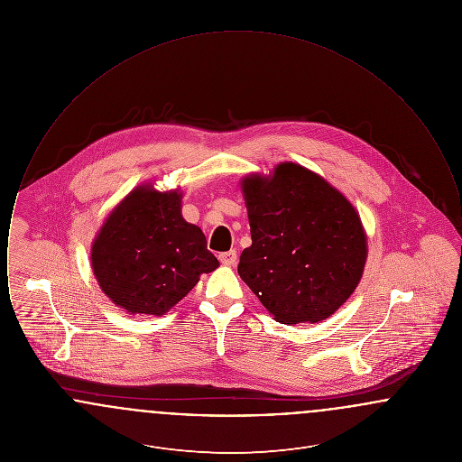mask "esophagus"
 <instances>
[{"instance_id":"34e87169","label":"esophagus","mask_w":462,"mask_h":462,"mask_svg":"<svg viewBox=\"0 0 462 462\" xmlns=\"http://www.w3.org/2000/svg\"><path fill=\"white\" fill-rule=\"evenodd\" d=\"M220 262L223 264H226V266H234V264L237 263V251L230 249V251L221 253Z\"/></svg>"}]
</instances>
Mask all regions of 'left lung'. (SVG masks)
I'll use <instances>...</instances> for the list:
<instances>
[{
	"label": "left lung",
	"instance_id": "obj_1",
	"mask_svg": "<svg viewBox=\"0 0 462 462\" xmlns=\"http://www.w3.org/2000/svg\"><path fill=\"white\" fill-rule=\"evenodd\" d=\"M253 244L237 272L282 324L320 322L358 284L367 242L352 204L305 168L284 162L272 178L242 181Z\"/></svg>",
	"mask_w": 462,
	"mask_h": 462
}]
</instances>
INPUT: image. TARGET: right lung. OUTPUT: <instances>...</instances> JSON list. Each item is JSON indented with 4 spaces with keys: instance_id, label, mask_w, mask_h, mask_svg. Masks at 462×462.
I'll return each instance as SVG.
<instances>
[{
    "instance_id": "right-lung-1",
    "label": "right lung",
    "mask_w": 462,
    "mask_h": 462,
    "mask_svg": "<svg viewBox=\"0 0 462 462\" xmlns=\"http://www.w3.org/2000/svg\"><path fill=\"white\" fill-rule=\"evenodd\" d=\"M91 266L102 291L130 313L162 315L200 273L218 266L202 230L187 223L176 192L140 187L125 199L93 242Z\"/></svg>"
}]
</instances>
